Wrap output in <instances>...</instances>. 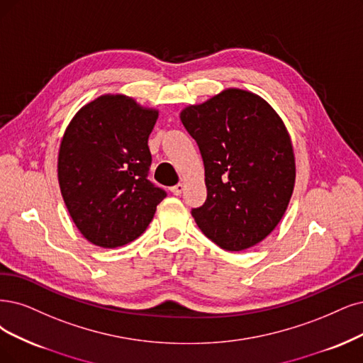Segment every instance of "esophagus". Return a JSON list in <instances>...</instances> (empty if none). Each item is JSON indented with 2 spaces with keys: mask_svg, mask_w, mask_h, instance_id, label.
<instances>
[{
  "mask_svg": "<svg viewBox=\"0 0 363 363\" xmlns=\"http://www.w3.org/2000/svg\"><path fill=\"white\" fill-rule=\"evenodd\" d=\"M170 191L174 194V196H179V194H182V191H184V184H177L174 186H172L170 189Z\"/></svg>",
  "mask_w": 363,
  "mask_h": 363,
  "instance_id": "esophagus-1",
  "label": "esophagus"
}]
</instances>
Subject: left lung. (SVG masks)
Wrapping results in <instances>:
<instances>
[{"mask_svg":"<svg viewBox=\"0 0 363 363\" xmlns=\"http://www.w3.org/2000/svg\"><path fill=\"white\" fill-rule=\"evenodd\" d=\"M181 121L197 142L208 196L191 216L225 251L257 245L283 218L296 166L283 119L262 97L229 88L189 106Z\"/></svg>","mask_w":363,"mask_h":363,"instance_id":"left-lung-1","label":"left lung"}]
</instances>
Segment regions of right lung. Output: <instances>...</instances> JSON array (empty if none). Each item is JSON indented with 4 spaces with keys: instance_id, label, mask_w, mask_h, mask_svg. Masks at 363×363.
I'll use <instances>...</instances> for the list:
<instances>
[{
    "instance_id": "right-lung-1",
    "label": "right lung",
    "mask_w": 363,
    "mask_h": 363,
    "mask_svg": "<svg viewBox=\"0 0 363 363\" xmlns=\"http://www.w3.org/2000/svg\"><path fill=\"white\" fill-rule=\"evenodd\" d=\"M158 111L121 94H106L80 109L65 128L58 181L72 220L91 244L123 247L154 218L166 191L150 179L147 138Z\"/></svg>"
}]
</instances>
